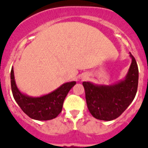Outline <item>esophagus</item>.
<instances>
[{
    "mask_svg": "<svg viewBox=\"0 0 148 148\" xmlns=\"http://www.w3.org/2000/svg\"><path fill=\"white\" fill-rule=\"evenodd\" d=\"M83 78H86V77H83Z\"/></svg>",
    "mask_w": 148,
    "mask_h": 148,
    "instance_id": "34e87169",
    "label": "esophagus"
}]
</instances>
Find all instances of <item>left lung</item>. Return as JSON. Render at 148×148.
<instances>
[{
  "instance_id": "1",
  "label": "left lung",
  "mask_w": 148,
  "mask_h": 148,
  "mask_svg": "<svg viewBox=\"0 0 148 148\" xmlns=\"http://www.w3.org/2000/svg\"><path fill=\"white\" fill-rule=\"evenodd\" d=\"M132 59L125 79L110 86L83 82L88 108L97 119L110 121L116 119L133 102L138 88L139 69L136 61Z\"/></svg>"
}]
</instances>
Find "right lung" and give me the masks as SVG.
<instances>
[{
	"label": "right lung",
	"instance_id": "obj_1",
	"mask_svg": "<svg viewBox=\"0 0 148 148\" xmlns=\"http://www.w3.org/2000/svg\"><path fill=\"white\" fill-rule=\"evenodd\" d=\"M75 84V81L66 82L46 95L29 97L21 93L18 88L13 67L11 70V87L14 100L26 115L35 120H50L58 116L62 111L65 98Z\"/></svg>",
	"mask_w": 148,
	"mask_h": 148
}]
</instances>
